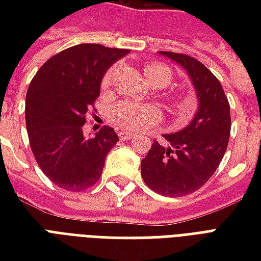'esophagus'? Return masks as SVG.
Instances as JSON below:
<instances>
[{"label": "esophagus", "mask_w": 261, "mask_h": 261, "mask_svg": "<svg viewBox=\"0 0 261 261\" xmlns=\"http://www.w3.org/2000/svg\"><path fill=\"white\" fill-rule=\"evenodd\" d=\"M134 137V134H131V133H127V131H119V138L120 140H123V141H128Z\"/></svg>", "instance_id": "34e87169"}]
</instances>
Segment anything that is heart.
<instances>
[{"instance_id": "1", "label": "heart", "mask_w": 261, "mask_h": 261, "mask_svg": "<svg viewBox=\"0 0 261 261\" xmlns=\"http://www.w3.org/2000/svg\"><path fill=\"white\" fill-rule=\"evenodd\" d=\"M114 69H109L106 74L103 75L100 88L103 91L109 89L112 85ZM144 75L147 81L153 88H165L168 86L173 80V71L169 65L162 63H151L144 67ZM173 106L177 109V112L185 116H189L194 109V103L192 99L183 96H175ZM161 120V113L155 106L151 105H141L134 102H121L112 110V121L116 127L121 130L127 131H138L144 130L147 127L156 124Z\"/></svg>"}]
</instances>
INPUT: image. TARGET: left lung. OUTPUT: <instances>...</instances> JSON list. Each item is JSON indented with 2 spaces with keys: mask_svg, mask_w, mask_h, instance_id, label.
Masks as SVG:
<instances>
[{
  "mask_svg": "<svg viewBox=\"0 0 261 261\" xmlns=\"http://www.w3.org/2000/svg\"><path fill=\"white\" fill-rule=\"evenodd\" d=\"M159 54L186 69L197 92L198 109L187 127L165 134L169 147L153 141L141 161V176L152 192L181 197L204 186L224 158L230 133L229 102L217 76L198 60L172 51Z\"/></svg>",
  "mask_w": 261,
  "mask_h": 261,
  "instance_id": "left-lung-1",
  "label": "left lung"
}]
</instances>
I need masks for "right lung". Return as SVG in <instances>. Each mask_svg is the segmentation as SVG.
<instances>
[{
  "label": "right lung",
  "mask_w": 261,
  "mask_h": 261,
  "mask_svg": "<svg viewBox=\"0 0 261 261\" xmlns=\"http://www.w3.org/2000/svg\"><path fill=\"white\" fill-rule=\"evenodd\" d=\"M128 53L82 43L48 59L33 76L25 105L29 144L39 168L56 186L81 192L99 180L119 136L105 125L86 138L82 127L105 72Z\"/></svg>",
  "instance_id": "add662e5"
}]
</instances>
